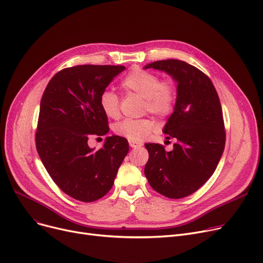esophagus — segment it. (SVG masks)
I'll use <instances>...</instances> for the list:
<instances>
[{
    "label": "esophagus",
    "instance_id": "obj_1",
    "mask_svg": "<svg viewBox=\"0 0 263 263\" xmlns=\"http://www.w3.org/2000/svg\"><path fill=\"white\" fill-rule=\"evenodd\" d=\"M129 145H130L131 148H140V147L143 146L142 143H139V142H131V141H129Z\"/></svg>",
    "mask_w": 263,
    "mask_h": 263
}]
</instances>
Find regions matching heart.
<instances>
[{"label": "heart", "mask_w": 263, "mask_h": 263, "mask_svg": "<svg viewBox=\"0 0 263 263\" xmlns=\"http://www.w3.org/2000/svg\"><path fill=\"white\" fill-rule=\"evenodd\" d=\"M124 91L133 92L145 99L144 110L160 118L168 117L175 109L177 102V87L172 80H162L151 71L135 68L121 81ZM100 108L103 114L110 119H118L120 105L118 96L104 90L99 98ZM156 123L151 118L126 119L117 123L114 132L131 142H142L153 133Z\"/></svg>", "instance_id": "heart-1"}]
</instances>
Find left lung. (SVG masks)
Here are the masks:
<instances>
[{"label": "left lung", "mask_w": 263, "mask_h": 263, "mask_svg": "<svg viewBox=\"0 0 263 263\" xmlns=\"http://www.w3.org/2000/svg\"><path fill=\"white\" fill-rule=\"evenodd\" d=\"M177 83V102L163 132L175 139L172 151L145 144L149 159L145 176L155 191L172 199L186 197L213 175L225 148L222 106L211 80L196 67L178 60L150 63Z\"/></svg>", "instance_id": "8db88e82"}]
</instances>
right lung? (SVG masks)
Here are the masks:
<instances>
[{
  "label": "right lung",
  "mask_w": 263,
  "mask_h": 263,
  "mask_svg": "<svg viewBox=\"0 0 263 263\" xmlns=\"http://www.w3.org/2000/svg\"><path fill=\"white\" fill-rule=\"evenodd\" d=\"M124 66L79 65L55 74L40 101L36 148L57 185L70 197L91 202L112 189L118 168L129 151L128 141L107 136L95 151L91 134L105 135L107 117L99 98Z\"/></svg>",
  "instance_id": "right-lung-1"
}]
</instances>
